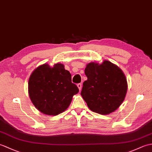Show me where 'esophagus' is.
I'll list each match as a JSON object with an SVG mask.
<instances>
[{
    "label": "esophagus",
    "instance_id": "obj_1",
    "mask_svg": "<svg viewBox=\"0 0 152 152\" xmlns=\"http://www.w3.org/2000/svg\"><path fill=\"white\" fill-rule=\"evenodd\" d=\"M77 86H78V89H79L80 91H81V89H82V86L81 83H78V84H77Z\"/></svg>",
    "mask_w": 152,
    "mask_h": 152
}]
</instances>
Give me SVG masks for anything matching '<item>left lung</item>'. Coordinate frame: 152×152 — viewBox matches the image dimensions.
Segmentation results:
<instances>
[{
	"label": "left lung",
	"mask_w": 152,
	"mask_h": 152,
	"mask_svg": "<svg viewBox=\"0 0 152 152\" xmlns=\"http://www.w3.org/2000/svg\"><path fill=\"white\" fill-rule=\"evenodd\" d=\"M81 95L91 111L106 115L114 112L124 101L127 82L123 71L108 61L87 64Z\"/></svg>",
	"instance_id": "1"
}]
</instances>
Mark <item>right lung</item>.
I'll return each mask as SVG.
<instances>
[{"mask_svg":"<svg viewBox=\"0 0 152 152\" xmlns=\"http://www.w3.org/2000/svg\"><path fill=\"white\" fill-rule=\"evenodd\" d=\"M28 91L37 109L44 114L57 115L69 107L79 89L72 83L71 74L63 64L57 63L51 67L45 63L31 74Z\"/></svg>","mask_w":152,"mask_h":152,"instance_id":"right-lung-1","label":"right lung"}]
</instances>
